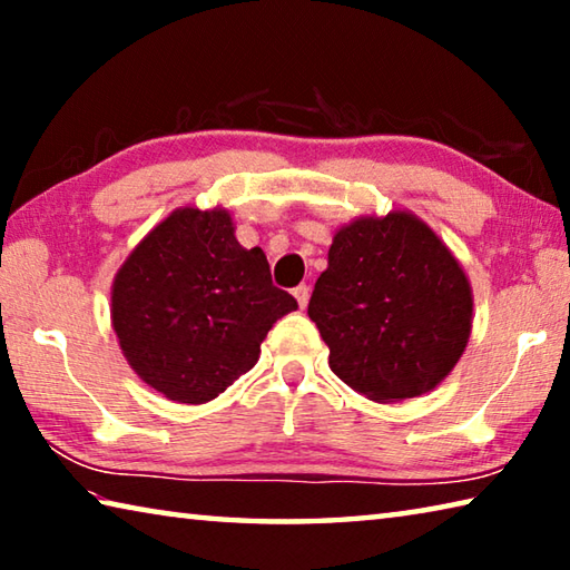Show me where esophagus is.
<instances>
[{"mask_svg":"<svg viewBox=\"0 0 570 570\" xmlns=\"http://www.w3.org/2000/svg\"><path fill=\"white\" fill-rule=\"evenodd\" d=\"M294 296H296V302H298V306L302 308H306V304H308V286H296L294 288Z\"/></svg>","mask_w":570,"mask_h":570,"instance_id":"34e87169","label":"esophagus"}]
</instances>
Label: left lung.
<instances>
[{
    "label": "left lung",
    "mask_w": 570,
    "mask_h": 570,
    "mask_svg": "<svg viewBox=\"0 0 570 570\" xmlns=\"http://www.w3.org/2000/svg\"><path fill=\"white\" fill-rule=\"evenodd\" d=\"M308 320L336 377L372 402H402L455 370L472 332V286L412 210L360 216L336 228Z\"/></svg>",
    "instance_id": "1"
}]
</instances>
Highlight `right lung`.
I'll list each match as a JSON object with an SVG mask.
<instances>
[{
    "instance_id": "obj_1",
    "label": "right lung",
    "mask_w": 570,
    "mask_h": 570,
    "mask_svg": "<svg viewBox=\"0 0 570 570\" xmlns=\"http://www.w3.org/2000/svg\"><path fill=\"white\" fill-rule=\"evenodd\" d=\"M266 254L236 240L226 208H176L112 278L110 322L138 377L178 404H204L258 362L276 320L294 312Z\"/></svg>"
}]
</instances>
